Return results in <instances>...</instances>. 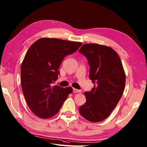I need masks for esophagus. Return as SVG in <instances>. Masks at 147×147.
Here are the masks:
<instances>
[{"instance_id":"esophagus-1","label":"esophagus","mask_w":147,"mask_h":147,"mask_svg":"<svg viewBox=\"0 0 147 147\" xmlns=\"http://www.w3.org/2000/svg\"><path fill=\"white\" fill-rule=\"evenodd\" d=\"M73 92L74 93H80L81 91L80 90H78V89H76V88H73Z\"/></svg>"}]
</instances>
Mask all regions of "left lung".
<instances>
[{"label": "left lung", "mask_w": 147, "mask_h": 147, "mask_svg": "<svg viewBox=\"0 0 147 147\" xmlns=\"http://www.w3.org/2000/svg\"><path fill=\"white\" fill-rule=\"evenodd\" d=\"M79 52L88 59L89 78L94 84L90 92L84 93L86 102L79 112L86 120L98 122L110 116L122 96L125 73L119 55L110 47L85 44Z\"/></svg>", "instance_id": "1"}]
</instances>
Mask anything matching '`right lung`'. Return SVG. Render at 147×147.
<instances>
[{
    "instance_id": "add662e5",
    "label": "right lung",
    "mask_w": 147,
    "mask_h": 147,
    "mask_svg": "<svg viewBox=\"0 0 147 147\" xmlns=\"http://www.w3.org/2000/svg\"><path fill=\"white\" fill-rule=\"evenodd\" d=\"M82 42L55 38H41L28 49L21 65V85L31 111L41 119L58 113L71 87L52 84L58 78L60 64L65 56L76 52Z\"/></svg>"
}]
</instances>
